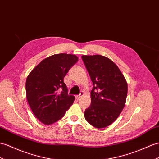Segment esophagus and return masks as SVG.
Wrapping results in <instances>:
<instances>
[{"label":"esophagus","instance_id":"34e87169","mask_svg":"<svg viewBox=\"0 0 159 159\" xmlns=\"http://www.w3.org/2000/svg\"><path fill=\"white\" fill-rule=\"evenodd\" d=\"M84 95V93H83V92H81L80 93V95H76V99H79L81 97H83Z\"/></svg>","mask_w":159,"mask_h":159}]
</instances>
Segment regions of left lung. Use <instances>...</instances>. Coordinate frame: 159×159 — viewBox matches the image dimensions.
Returning <instances> with one entry per match:
<instances>
[{"instance_id": "left-lung-1", "label": "left lung", "mask_w": 159, "mask_h": 159, "mask_svg": "<svg viewBox=\"0 0 159 159\" xmlns=\"http://www.w3.org/2000/svg\"><path fill=\"white\" fill-rule=\"evenodd\" d=\"M93 84L91 103L84 117L97 128H103L114 121L125 106L128 84L117 65L104 56H82Z\"/></svg>"}]
</instances>
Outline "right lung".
<instances>
[{"label":"right lung","mask_w":159,"mask_h":159,"mask_svg":"<svg viewBox=\"0 0 159 159\" xmlns=\"http://www.w3.org/2000/svg\"><path fill=\"white\" fill-rule=\"evenodd\" d=\"M79 58L70 54L48 57L38 64L27 77L26 97L32 112L45 125L60 120L74 103L68 95L64 78Z\"/></svg>","instance_id":"obj_1"}]
</instances>
